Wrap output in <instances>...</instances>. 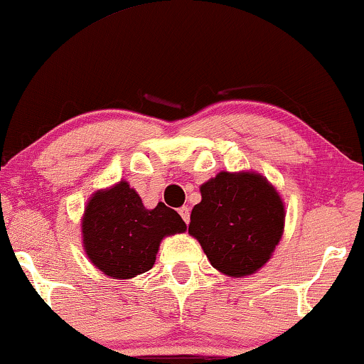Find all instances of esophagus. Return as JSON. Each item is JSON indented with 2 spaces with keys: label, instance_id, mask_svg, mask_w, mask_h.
<instances>
[{
  "label": "esophagus",
  "instance_id": "obj_1",
  "mask_svg": "<svg viewBox=\"0 0 364 364\" xmlns=\"http://www.w3.org/2000/svg\"><path fill=\"white\" fill-rule=\"evenodd\" d=\"M178 214H181V216H182L183 223L189 224V221H191V210H189V208H187V205H183V208L178 209Z\"/></svg>",
  "mask_w": 364,
  "mask_h": 364
}]
</instances>
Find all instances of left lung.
Returning a JSON list of instances; mask_svg holds the SVG:
<instances>
[{"label":"left lung","mask_w":364,"mask_h":364,"mask_svg":"<svg viewBox=\"0 0 364 364\" xmlns=\"http://www.w3.org/2000/svg\"><path fill=\"white\" fill-rule=\"evenodd\" d=\"M189 232L210 264L230 277H246L272 257L284 231L280 196L258 173L221 172L200 187Z\"/></svg>","instance_id":"left-lung-1"}]
</instances>
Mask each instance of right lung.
Wrapping results in <instances>:
<instances>
[{
  "instance_id": "right-lung-1",
  "label": "right lung",
  "mask_w": 364,
  "mask_h": 364,
  "mask_svg": "<svg viewBox=\"0 0 364 364\" xmlns=\"http://www.w3.org/2000/svg\"><path fill=\"white\" fill-rule=\"evenodd\" d=\"M186 231L177 210L164 203L143 205L128 182L96 192L82 219L84 250L100 270L113 278H133L154 267L160 241Z\"/></svg>"
}]
</instances>
